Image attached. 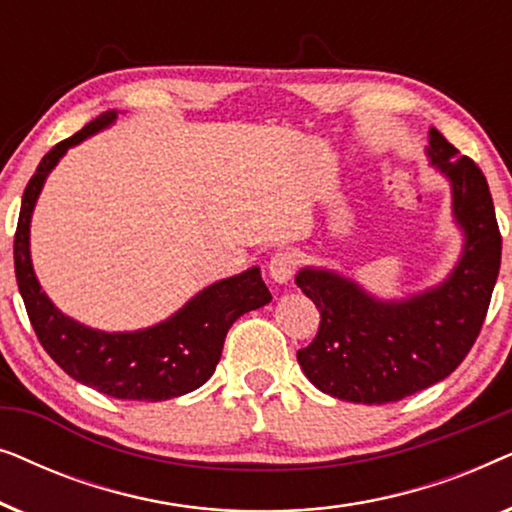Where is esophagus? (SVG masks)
<instances>
[{
  "label": "esophagus",
  "mask_w": 512,
  "mask_h": 512,
  "mask_svg": "<svg viewBox=\"0 0 512 512\" xmlns=\"http://www.w3.org/2000/svg\"><path fill=\"white\" fill-rule=\"evenodd\" d=\"M298 268V254L296 251H277L268 261L270 279L277 284H286L293 277Z\"/></svg>",
  "instance_id": "esophagus-1"
}]
</instances>
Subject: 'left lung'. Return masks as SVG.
<instances>
[{"label": "left lung", "mask_w": 512, "mask_h": 512, "mask_svg": "<svg viewBox=\"0 0 512 512\" xmlns=\"http://www.w3.org/2000/svg\"><path fill=\"white\" fill-rule=\"evenodd\" d=\"M429 163L452 188L464 247L443 282L401 300H382L335 270L307 265L296 284L321 312L319 333L298 349L314 387L349 403L401 401L445 380L471 352L501 268V233L485 174L429 130Z\"/></svg>", "instance_id": "obj_1"}]
</instances>
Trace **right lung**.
I'll return each mask as SVG.
<instances>
[{"label": "right lung", "instance_id": "obj_1", "mask_svg": "<svg viewBox=\"0 0 512 512\" xmlns=\"http://www.w3.org/2000/svg\"><path fill=\"white\" fill-rule=\"evenodd\" d=\"M116 118V111H104L41 158L23 193L13 263L34 333L69 377L121 401H167L202 387L214 375L228 328L242 314L268 305L272 296L261 279V268H249L209 284L160 324L123 333L79 324L53 305L41 291L32 268L30 223L34 205L60 158L83 139L109 128Z\"/></svg>", "mask_w": 512, "mask_h": 512}]
</instances>
